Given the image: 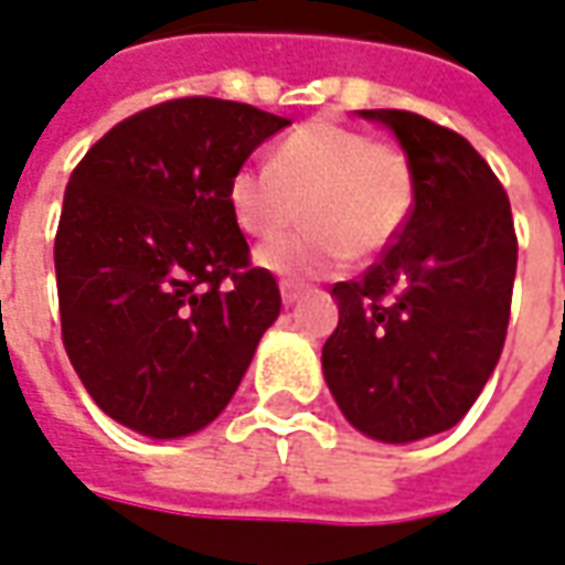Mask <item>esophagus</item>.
I'll list each match as a JSON object with an SVG mask.
<instances>
[{"label":"esophagus","mask_w":565,"mask_h":565,"mask_svg":"<svg viewBox=\"0 0 565 565\" xmlns=\"http://www.w3.org/2000/svg\"><path fill=\"white\" fill-rule=\"evenodd\" d=\"M279 295H282V303H295L303 295L301 282H291V279H282L279 282Z\"/></svg>","instance_id":"34e87169"}]
</instances>
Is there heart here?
Instances as JSON below:
<instances>
[{
    "label": "heart",
    "mask_w": 565,
    "mask_h": 565,
    "mask_svg": "<svg viewBox=\"0 0 565 565\" xmlns=\"http://www.w3.org/2000/svg\"><path fill=\"white\" fill-rule=\"evenodd\" d=\"M227 206L246 234L274 239L298 218V234L258 249V264L289 279L340 270L347 258H374L398 237L414 210V170L398 146L338 121L301 124L267 167H239Z\"/></svg>",
    "instance_id": "b5f03b06"
}]
</instances>
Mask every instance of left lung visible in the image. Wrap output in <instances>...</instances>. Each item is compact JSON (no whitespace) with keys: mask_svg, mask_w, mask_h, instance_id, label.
<instances>
[{"mask_svg":"<svg viewBox=\"0 0 565 565\" xmlns=\"http://www.w3.org/2000/svg\"><path fill=\"white\" fill-rule=\"evenodd\" d=\"M359 115L402 142L414 210L377 264L334 282L340 319L322 347V374L355 429L407 444L456 426L493 374L518 234L505 188L468 139L414 111Z\"/></svg>","mask_w":565,"mask_h":565,"instance_id":"1","label":"left lung"}]
</instances>
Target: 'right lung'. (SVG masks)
Instances as JSON below:
<instances>
[{"instance_id":"right-lung-1","label":"right lung","mask_w":565,"mask_h":565,"mask_svg":"<svg viewBox=\"0 0 565 565\" xmlns=\"http://www.w3.org/2000/svg\"><path fill=\"white\" fill-rule=\"evenodd\" d=\"M289 118L182 97L115 124L72 170L57 239L63 347L103 414L148 438L210 426L279 316L227 182Z\"/></svg>"}]
</instances>
